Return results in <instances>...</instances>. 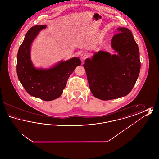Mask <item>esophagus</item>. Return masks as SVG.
I'll list each match as a JSON object with an SVG mask.
<instances>
[{
    "label": "esophagus",
    "mask_w": 159,
    "mask_h": 159,
    "mask_svg": "<svg viewBox=\"0 0 159 159\" xmlns=\"http://www.w3.org/2000/svg\"><path fill=\"white\" fill-rule=\"evenodd\" d=\"M88 53H86V52H83V53L81 54V58L83 60L86 59L88 58Z\"/></svg>",
    "instance_id": "obj_1"
}]
</instances>
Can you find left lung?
Listing matches in <instances>:
<instances>
[{
    "instance_id": "1",
    "label": "left lung",
    "mask_w": 159,
    "mask_h": 159,
    "mask_svg": "<svg viewBox=\"0 0 159 159\" xmlns=\"http://www.w3.org/2000/svg\"><path fill=\"white\" fill-rule=\"evenodd\" d=\"M111 46L117 54L105 51L95 53L84 61L89 86L93 96L102 100L119 98L132 91L138 77L141 62L138 45L131 31L117 29Z\"/></svg>"
}]
</instances>
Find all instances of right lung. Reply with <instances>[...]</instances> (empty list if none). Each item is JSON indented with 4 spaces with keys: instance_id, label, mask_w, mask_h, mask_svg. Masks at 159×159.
<instances>
[{
    "instance_id": "1",
    "label": "right lung",
    "mask_w": 159,
    "mask_h": 159,
    "mask_svg": "<svg viewBox=\"0 0 159 159\" xmlns=\"http://www.w3.org/2000/svg\"><path fill=\"white\" fill-rule=\"evenodd\" d=\"M46 25H34L27 31L17 54L16 73L19 80L31 96L46 101L60 97L68 77L77 66L81 64L79 58L61 61L47 70L34 68L30 60V46L40 30Z\"/></svg>"
}]
</instances>
